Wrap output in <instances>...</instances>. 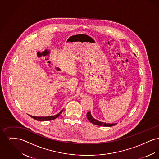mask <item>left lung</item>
Here are the masks:
<instances>
[{"label":"left lung","instance_id":"left-lung-1","mask_svg":"<svg viewBox=\"0 0 159 159\" xmlns=\"http://www.w3.org/2000/svg\"><path fill=\"white\" fill-rule=\"evenodd\" d=\"M86 117L88 118V119L91 121L92 123L96 125H98L101 126H107V127H110V126H114L116 124L115 123H112V124H109V123H106L104 122H101V121H99L97 120H95L92 116H91V112L90 111L89 112L87 113Z\"/></svg>","mask_w":159,"mask_h":159}]
</instances>
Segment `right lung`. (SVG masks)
Listing matches in <instances>:
<instances>
[{
	"instance_id": "obj_1",
	"label": "right lung",
	"mask_w": 159,
	"mask_h": 159,
	"mask_svg": "<svg viewBox=\"0 0 159 159\" xmlns=\"http://www.w3.org/2000/svg\"><path fill=\"white\" fill-rule=\"evenodd\" d=\"M63 110L62 111H61L60 113L57 114L55 116H48V117H34V116H30L31 117H32L33 119L36 120H39V121H48V120H52L53 119H55L56 118H57L60 114L62 113Z\"/></svg>"
}]
</instances>
